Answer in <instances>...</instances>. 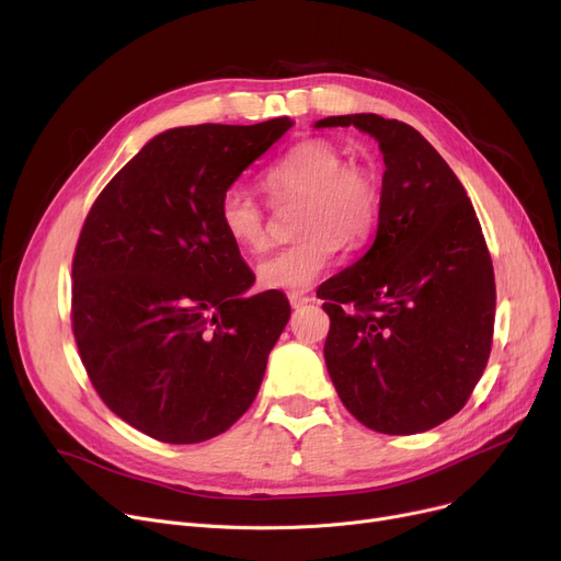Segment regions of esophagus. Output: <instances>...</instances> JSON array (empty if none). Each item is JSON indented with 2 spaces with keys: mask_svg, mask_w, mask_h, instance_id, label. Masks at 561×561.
<instances>
[{
  "mask_svg": "<svg viewBox=\"0 0 561 561\" xmlns=\"http://www.w3.org/2000/svg\"><path fill=\"white\" fill-rule=\"evenodd\" d=\"M288 302H290V307L298 309V307H302V305L311 302V298H309V296H305V294H288Z\"/></svg>",
  "mask_w": 561,
  "mask_h": 561,
  "instance_id": "34e87169",
  "label": "esophagus"
}]
</instances>
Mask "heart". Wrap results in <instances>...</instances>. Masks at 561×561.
<instances>
[{
  "mask_svg": "<svg viewBox=\"0 0 561 561\" xmlns=\"http://www.w3.org/2000/svg\"><path fill=\"white\" fill-rule=\"evenodd\" d=\"M344 160L336 144L313 137L290 146L263 172V187L273 199H302L298 210L302 236L259 261L261 286L302 290L332 263L341 242L357 248L371 233L378 217L376 181L364 167ZM217 222L236 248L265 250V213L245 187L231 185L222 192Z\"/></svg>",
  "mask_w": 561,
  "mask_h": 561,
  "instance_id": "1",
  "label": "heart"
}]
</instances>
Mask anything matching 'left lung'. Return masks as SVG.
I'll use <instances>...</instances> for the list:
<instances>
[{
    "mask_svg": "<svg viewBox=\"0 0 561 561\" xmlns=\"http://www.w3.org/2000/svg\"><path fill=\"white\" fill-rule=\"evenodd\" d=\"M336 126L369 133L385 174L371 248L316 290L328 374L367 428L422 433L468 403L489 362L493 261L466 187L415 128L378 114L316 121Z\"/></svg>",
    "mask_w": 561,
    "mask_h": 561,
    "instance_id": "1",
    "label": "left lung"
}]
</instances>
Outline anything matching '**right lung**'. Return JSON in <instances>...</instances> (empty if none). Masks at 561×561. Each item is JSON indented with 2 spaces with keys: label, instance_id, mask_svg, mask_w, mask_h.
Wrapping results in <instances>:
<instances>
[{
  "label": "right lung",
  "instance_id": "add662e5",
  "mask_svg": "<svg viewBox=\"0 0 561 561\" xmlns=\"http://www.w3.org/2000/svg\"><path fill=\"white\" fill-rule=\"evenodd\" d=\"M294 126H187L153 137L93 202L72 256L70 321L105 405L160 443L194 445L252 405L288 323L279 290L217 222L227 187Z\"/></svg>",
  "mask_w": 561,
  "mask_h": 561
}]
</instances>
